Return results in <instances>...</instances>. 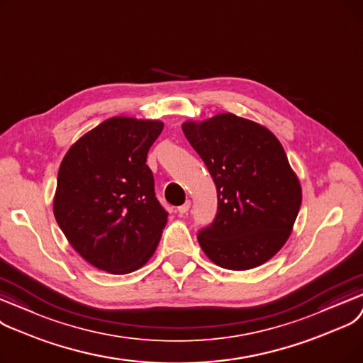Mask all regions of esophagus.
<instances>
[{"label":"esophagus","instance_id":"34e87169","mask_svg":"<svg viewBox=\"0 0 363 363\" xmlns=\"http://www.w3.org/2000/svg\"><path fill=\"white\" fill-rule=\"evenodd\" d=\"M189 208H191V201H186L183 205L179 206L177 211H179L180 214H186V213L189 211Z\"/></svg>","mask_w":363,"mask_h":363}]
</instances>
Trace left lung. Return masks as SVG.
<instances>
[{"mask_svg": "<svg viewBox=\"0 0 363 363\" xmlns=\"http://www.w3.org/2000/svg\"><path fill=\"white\" fill-rule=\"evenodd\" d=\"M217 189L214 221L198 233L202 251L229 270L262 266L291 235L301 186L286 153L266 127L233 113L182 125Z\"/></svg>", "mask_w": 363, "mask_h": 363, "instance_id": "8db88e82", "label": "left lung"}]
</instances>
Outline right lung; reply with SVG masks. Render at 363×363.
Listing matches in <instances>:
<instances>
[{
    "label": "right lung",
    "mask_w": 363,
    "mask_h": 363,
    "mask_svg": "<svg viewBox=\"0 0 363 363\" xmlns=\"http://www.w3.org/2000/svg\"><path fill=\"white\" fill-rule=\"evenodd\" d=\"M161 121L113 116L67 150L53 210L74 250L94 267L127 274L147 263L168 213L155 196L147 152Z\"/></svg>",
    "instance_id": "obj_1"
}]
</instances>
